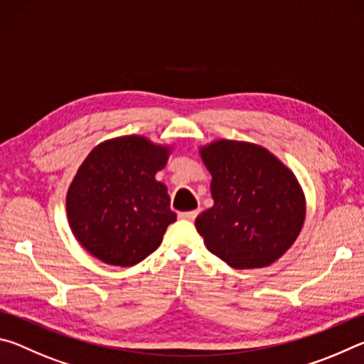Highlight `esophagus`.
Returning <instances> with one entry per match:
<instances>
[{"instance_id": "34e87169", "label": "esophagus", "mask_w": 364, "mask_h": 364, "mask_svg": "<svg viewBox=\"0 0 364 364\" xmlns=\"http://www.w3.org/2000/svg\"><path fill=\"white\" fill-rule=\"evenodd\" d=\"M197 213H199V208H196V210H191V212H180L178 213V217H180L181 220H188V221H193Z\"/></svg>"}]
</instances>
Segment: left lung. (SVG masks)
<instances>
[{
	"mask_svg": "<svg viewBox=\"0 0 364 364\" xmlns=\"http://www.w3.org/2000/svg\"><path fill=\"white\" fill-rule=\"evenodd\" d=\"M213 207L196 218L207 249L232 268H262L291 247L305 220L297 178L260 146L220 139L200 149Z\"/></svg>",
	"mask_w": 364,
	"mask_h": 364,
	"instance_id": "8db88e82",
	"label": "left lung"
}]
</instances>
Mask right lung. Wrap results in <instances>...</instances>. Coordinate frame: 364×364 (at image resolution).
Here are the masks:
<instances>
[{
	"label": "right lung",
	"instance_id": "1",
	"mask_svg": "<svg viewBox=\"0 0 364 364\" xmlns=\"http://www.w3.org/2000/svg\"><path fill=\"white\" fill-rule=\"evenodd\" d=\"M168 147L143 136L104 141L80 165L67 193L73 236L104 263L132 267L151 255L176 220L156 180Z\"/></svg>",
	"mask_w": 364,
	"mask_h": 364
}]
</instances>
